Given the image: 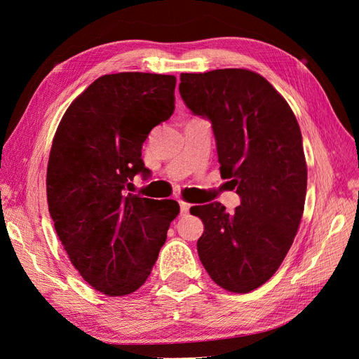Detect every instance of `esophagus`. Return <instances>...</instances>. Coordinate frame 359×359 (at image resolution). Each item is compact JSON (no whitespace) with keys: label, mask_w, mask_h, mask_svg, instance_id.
Segmentation results:
<instances>
[{"label":"esophagus","mask_w":359,"mask_h":359,"mask_svg":"<svg viewBox=\"0 0 359 359\" xmlns=\"http://www.w3.org/2000/svg\"><path fill=\"white\" fill-rule=\"evenodd\" d=\"M180 206H181V214L182 215H186V214H189V211H190V203H187V202H184V201H181L180 202Z\"/></svg>","instance_id":"34e87169"}]
</instances>
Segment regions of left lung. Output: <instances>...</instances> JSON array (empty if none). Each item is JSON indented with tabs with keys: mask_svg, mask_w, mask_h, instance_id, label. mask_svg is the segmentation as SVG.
I'll return each instance as SVG.
<instances>
[{
	"mask_svg": "<svg viewBox=\"0 0 359 359\" xmlns=\"http://www.w3.org/2000/svg\"><path fill=\"white\" fill-rule=\"evenodd\" d=\"M180 94L194 115L211 121L220 173L241 198L233 214L219 202L190 210L205 227L201 262L220 287L252 292L274 276L301 223L307 165L298 121L252 70L181 73Z\"/></svg>",
	"mask_w": 359,
	"mask_h": 359,
	"instance_id": "obj_1",
	"label": "left lung"
}]
</instances>
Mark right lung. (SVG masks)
<instances>
[{"label": "right lung", "instance_id": "right-lung-1", "mask_svg": "<svg viewBox=\"0 0 359 359\" xmlns=\"http://www.w3.org/2000/svg\"><path fill=\"white\" fill-rule=\"evenodd\" d=\"M177 78L104 74L76 97L53 136L46 193L49 212L70 262L86 283L124 297L151 274L175 201L132 194L136 173L149 172L142 144L175 109Z\"/></svg>", "mask_w": 359, "mask_h": 359}]
</instances>
